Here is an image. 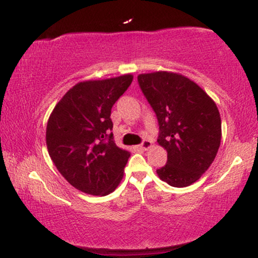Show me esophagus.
Returning <instances> with one entry per match:
<instances>
[{"mask_svg": "<svg viewBox=\"0 0 258 258\" xmlns=\"http://www.w3.org/2000/svg\"><path fill=\"white\" fill-rule=\"evenodd\" d=\"M153 147V143L150 141H148V139H146V141H143V143L141 144V146H139V148H141L142 150H148V149H150V148Z\"/></svg>", "mask_w": 258, "mask_h": 258, "instance_id": "1", "label": "esophagus"}]
</instances>
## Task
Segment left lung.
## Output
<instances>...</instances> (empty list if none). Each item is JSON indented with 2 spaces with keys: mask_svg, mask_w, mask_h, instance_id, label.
I'll return each mask as SVG.
<instances>
[{
  "mask_svg": "<svg viewBox=\"0 0 258 258\" xmlns=\"http://www.w3.org/2000/svg\"><path fill=\"white\" fill-rule=\"evenodd\" d=\"M138 82L158 116L159 146L167 152V164L156 170L159 178L176 188L193 184L211 166L221 144L215 100L178 73L139 74Z\"/></svg>",
  "mask_w": 258,
  "mask_h": 258,
  "instance_id": "8db88e82",
  "label": "left lung"
}]
</instances>
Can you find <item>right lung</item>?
<instances>
[{
  "label": "right lung",
  "instance_id": "obj_1",
  "mask_svg": "<svg viewBox=\"0 0 258 258\" xmlns=\"http://www.w3.org/2000/svg\"><path fill=\"white\" fill-rule=\"evenodd\" d=\"M132 80V74H125L79 82L49 115L46 128L48 154L61 176L80 191L104 197L122 179L131 153L112 141L110 114Z\"/></svg>",
  "mask_w": 258,
  "mask_h": 258
}]
</instances>
